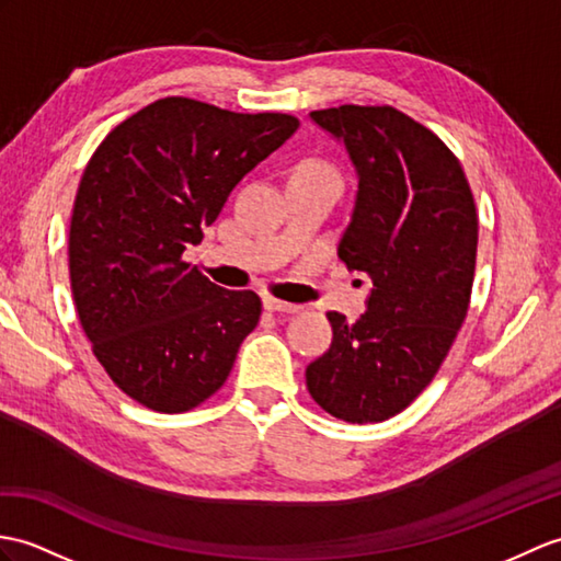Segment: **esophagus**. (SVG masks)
Wrapping results in <instances>:
<instances>
[{
	"label": "esophagus",
	"instance_id": "34e87169",
	"mask_svg": "<svg viewBox=\"0 0 561 561\" xmlns=\"http://www.w3.org/2000/svg\"><path fill=\"white\" fill-rule=\"evenodd\" d=\"M263 306H265V310H270V312H298V310L304 308V306H298V304L279 301V298H275V296H265V298H263Z\"/></svg>",
	"mask_w": 561,
	"mask_h": 561
}]
</instances>
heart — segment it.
<instances>
[{"label":"heart","mask_w":561,"mask_h":561,"mask_svg":"<svg viewBox=\"0 0 561 561\" xmlns=\"http://www.w3.org/2000/svg\"><path fill=\"white\" fill-rule=\"evenodd\" d=\"M294 176H330V179H336L340 181V176H336V169L328 162H320V160H306L298 164L296 174Z\"/></svg>","instance_id":"1"}]
</instances>
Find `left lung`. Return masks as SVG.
<instances>
[{"mask_svg": "<svg viewBox=\"0 0 561 561\" xmlns=\"http://www.w3.org/2000/svg\"><path fill=\"white\" fill-rule=\"evenodd\" d=\"M342 138L358 193L340 257L366 272V312H328L332 344L306 368L320 409L382 423L433 382L471 304L478 213L463 167L430 128L389 104L310 112Z\"/></svg>", "mask_w": 561, "mask_h": 561, "instance_id": "left-lung-1", "label": "left lung"}]
</instances>
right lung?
<instances>
[{"instance_id":"add662e5","label":"right lung","mask_w":561,"mask_h":561,"mask_svg":"<svg viewBox=\"0 0 561 561\" xmlns=\"http://www.w3.org/2000/svg\"><path fill=\"white\" fill-rule=\"evenodd\" d=\"M296 128L291 114L162 98L114 126L85 164L69 229L73 304L100 366L146 409L210 399L255 330L260 296L221 289L184 251Z\"/></svg>"}]
</instances>
